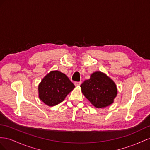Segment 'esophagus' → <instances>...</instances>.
Masks as SVG:
<instances>
[{
  "mask_svg": "<svg viewBox=\"0 0 150 150\" xmlns=\"http://www.w3.org/2000/svg\"><path fill=\"white\" fill-rule=\"evenodd\" d=\"M81 83H82V82H75L74 83L75 86H79V85H81Z\"/></svg>",
  "mask_w": 150,
  "mask_h": 150,
  "instance_id": "34e87169",
  "label": "esophagus"
}]
</instances>
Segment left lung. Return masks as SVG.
I'll return each instance as SVG.
<instances>
[{"label":"left lung","instance_id":"1","mask_svg":"<svg viewBox=\"0 0 150 150\" xmlns=\"http://www.w3.org/2000/svg\"><path fill=\"white\" fill-rule=\"evenodd\" d=\"M80 87L85 97L97 108H105L112 104L117 93L114 81L100 71L93 73Z\"/></svg>","mask_w":150,"mask_h":150}]
</instances>
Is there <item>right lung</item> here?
Masks as SVG:
<instances>
[{
	"label": "right lung",
	"mask_w": 150,
	"mask_h": 150,
	"mask_svg": "<svg viewBox=\"0 0 150 150\" xmlns=\"http://www.w3.org/2000/svg\"><path fill=\"white\" fill-rule=\"evenodd\" d=\"M74 88V84L65 74L58 70L51 71L39 84V97L47 105L54 106L65 100Z\"/></svg>",
	"instance_id": "1"
}]
</instances>
